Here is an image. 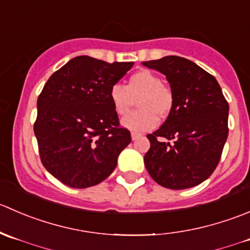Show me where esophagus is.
<instances>
[{"mask_svg":"<svg viewBox=\"0 0 250 250\" xmlns=\"http://www.w3.org/2000/svg\"><path fill=\"white\" fill-rule=\"evenodd\" d=\"M141 133H138V132H131V138H132V141H136L137 140V138H140L141 137Z\"/></svg>","mask_w":250,"mask_h":250,"instance_id":"obj_1","label":"esophagus"}]
</instances>
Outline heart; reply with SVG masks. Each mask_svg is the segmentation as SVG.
Instances as JSON below:
<instances>
[{
    "mask_svg": "<svg viewBox=\"0 0 250 250\" xmlns=\"http://www.w3.org/2000/svg\"><path fill=\"white\" fill-rule=\"evenodd\" d=\"M113 108L119 115H126L138 100L136 112L123 119V125L135 132L149 131L158 125V117L165 119L174 104V97L157 74L149 70L136 71L127 85L114 83L109 90Z\"/></svg>",
    "mask_w": 250,
    "mask_h": 250,
    "instance_id": "obj_1",
    "label": "heart"
}]
</instances>
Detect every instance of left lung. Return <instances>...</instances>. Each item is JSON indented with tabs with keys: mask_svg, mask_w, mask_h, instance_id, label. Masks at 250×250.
<instances>
[{
	"mask_svg": "<svg viewBox=\"0 0 250 250\" xmlns=\"http://www.w3.org/2000/svg\"><path fill=\"white\" fill-rule=\"evenodd\" d=\"M142 64L167 76L174 97L164 124L147 135L148 174L165 188L197 186L220 162L229 135V103L216 79L188 59L167 56Z\"/></svg>",
	"mask_w": 250,
	"mask_h": 250,
	"instance_id": "left-lung-1",
	"label": "left lung"
}]
</instances>
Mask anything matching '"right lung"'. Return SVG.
Wrapping results in <instances>:
<instances>
[{
	"label": "right lung",
	"mask_w": 250,
	"mask_h": 250,
	"mask_svg": "<svg viewBox=\"0 0 250 250\" xmlns=\"http://www.w3.org/2000/svg\"><path fill=\"white\" fill-rule=\"evenodd\" d=\"M132 65L79 56L44 83L34 132L41 163L62 184L87 188L114 171L131 133L120 126L109 90Z\"/></svg>",
	"instance_id": "1"
}]
</instances>
